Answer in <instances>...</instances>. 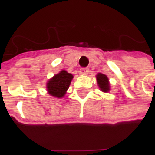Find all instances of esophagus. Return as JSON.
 Listing matches in <instances>:
<instances>
[{
	"label": "esophagus",
	"mask_w": 155,
	"mask_h": 155,
	"mask_svg": "<svg viewBox=\"0 0 155 155\" xmlns=\"http://www.w3.org/2000/svg\"><path fill=\"white\" fill-rule=\"evenodd\" d=\"M80 74L81 75H87L89 74V69L88 68H81L80 70Z\"/></svg>",
	"instance_id": "esophagus-1"
}]
</instances>
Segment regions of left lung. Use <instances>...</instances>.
<instances>
[{
	"mask_svg": "<svg viewBox=\"0 0 155 155\" xmlns=\"http://www.w3.org/2000/svg\"><path fill=\"white\" fill-rule=\"evenodd\" d=\"M96 80H97V83L99 87L101 89V91H103L104 93L109 92L110 91V83H109V79L108 77L104 74H99L96 75Z\"/></svg>",
	"mask_w": 155,
	"mask_h": 155,
	"instance_id": "obj_1",
	"label": "left lung"
}]
</instances>
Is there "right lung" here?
Returning <instances> with one entry per match:
<instances>
[{
	"label": "right lung",
	"mask_w": 155,
	"mask_h": 155,
	"mask_svg": "<svg viewBox=\"0 0 155 155\" xmlns=\"http://www.w3.org/2000/svg\"><path fill=\"white\" fill-rule=\"evenodd\" d=\"M73 75L66 71H62L49 80L46 84L49 94L56 98H62L70 87Z\"/></svg>",
	"instance_id": "obj_1"
}]
</instances>
